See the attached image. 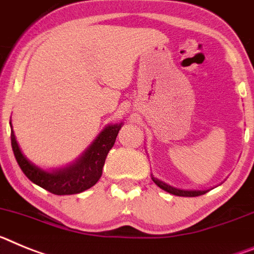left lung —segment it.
<instances>
[{
	"label": "left lung",
	"mask_w": 254,
	"mask_h": 254,
	"mask_svg": "<svg viewBox=\"0 0 254 254\" xmlns=\"http://www.w3.org/2000/svg\"><path fill=\"white\" fill-rule=\"evenodd\" d=\"M153 182L156 183V185H158L161 189H164L165 191L170 194H174V195H179V197H198V195H202V194L206 193L207 190H180V189L173 188V187H170V185L165 184V183L160 182V180L154 179L152 178Z\"/></svg>",
	"instance_id": "obj_1"
}]
</instances>
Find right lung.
<instances>
[{"label": "right lung", "mask_w": 254, "mask_h": 254, "mask_svg": "<svg viewBox=\"0 0 254 254\" xmlns=\"http://www.w3.org/2000/svg\"><path fill=\"white\" fill-rule=\"evenodd\" d=\"M120 127L121 124L106 127L75 164L56 173H46L26 160L17 145L14 130H11V147L21 171L30 182L56 195L76 194L87 190L98 182L107 153L114 147Z\"/></svg>", "instance_id": "obj_1"}]
</instances>
